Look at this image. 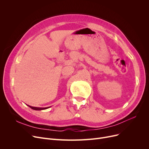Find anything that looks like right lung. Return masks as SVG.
<instances>
[{
	"label": "right lung",
	"mask_w": 149,
	"mask_h": 149,
	"mask_svg": "<svg viewBox=\"0 0 149 149\" xmlns=\"http://www.w3.org/2000/svg\"><path fill=\"white\" fill-rule=\"evenodd\" d=\"M30 108H31L33 110H36V111H41V110H44V109H48L50 107H33V106H31L28 105Z\"/></svg>",
	"instance_id": "1"
}]
</instances>
